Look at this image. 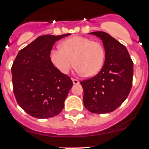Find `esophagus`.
Returning <instances> with one entry per match:
<instances>
[{"label": "esophagus", "instance_id": "1", "mask_svg": "<svg viewBox=\"0 0 149 149\" xmlns=\"http://www.w3.org/2000/svg\"><path fill=\"white\" fill-rule=\"evenodd\" d=\"M72 81H73V84H79V81L77 80V79H72Z\"/></svg>", "mask_w": 149, "mask_h": 149}]
</instances>
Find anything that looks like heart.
Segmentation results:
<instances>
[{
    "label": "heart",
    "instance_id": "b5f03b06",
    "mask_svg": "<svg viewBox=\"0 0 149 149\" xmlns=\"http://www.w3.org/2000/svg\"><path fill=\"white\" fill-rule=\"evenodd\" d=\"M105 58L102 45L97 41L81 36L66 39L61 44V49L50 52V60L63 73H68L73 66L77 72L86 77H92L101 70Z\"/></svg>",
    "mask_w": 149,
    "mask_h": 149
}]
</instances>
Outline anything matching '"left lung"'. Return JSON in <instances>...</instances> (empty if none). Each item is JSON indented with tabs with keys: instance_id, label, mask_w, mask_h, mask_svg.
<instances>
[{
	"instance_id": "obj_1",
	"label": "left lung",
	"mask_w": 149,
	"mask_h": 149,
	"mask_svg": "<svg viewBox=\"0 0 149 149\" xmlns=\"http://www.w3.org/2000/svg\"><path fill=\"white\" fill-rule=\"evenodd\" d=\"M102 40L105 61L102 70L81 81L84 104L92 113L113 112L126 100L133 84V63L127 48L104 31L90 33Z\"/></svg>"
}]
</instances>
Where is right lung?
I'll return each instance as SVG.
<instances>
[{
    "mask_svg": "<svg viewBox=\"0 0 149 149\" xmlns=\"http://www.w3.org/2000/svg\"><path fill=\"white\" fill-rule=\"evenodd\" d=\"M70 34L40 36L21 49L11 67L13 93L18 104L31 116L40 119L55 117L73 84L50 60L57 41Z\"/></svg>",
    "mask_w": 149,
    "mask_h": 149,
    "instance_id": "add662e5",
    "label": "right lung"
}]
</instances>
